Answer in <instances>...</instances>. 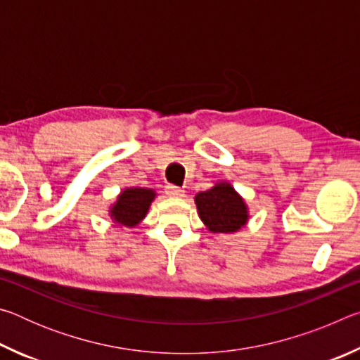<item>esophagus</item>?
Here are the masks:
<instances>
[{
    "label": "esophagus",
    "mask_w": 360,
    "mask_h": 360,
    "mask_svg": "<svg viewBox=\"0 0 360 360\" xmlns=\"http://www.w3.org/2000/svg\"><path fill=\"white\" fill-rule=\"evenodd\" d=\"M165 193L168 195V197H172V198L184 197V191H182L181 187H176V186H172V184L165 187Z\"/></svg>",
    "instance_id": "obj_1"
}]
</instances>
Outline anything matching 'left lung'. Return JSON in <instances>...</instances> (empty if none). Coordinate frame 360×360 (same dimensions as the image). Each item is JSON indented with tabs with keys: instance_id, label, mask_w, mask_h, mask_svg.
I'll list each match as a JSON object with an SVG mask.
<instances>
[{
	"instance_id": "8db88e82",
	"label": "left lung",
	"mask_w": 360,
	"mask_h": 360,
	"mask_svg": "<svg viewBox=\"0 0 360 360\" xmlns=\"http://www.w3.org/2000/svg\"><path fill=\"white\" fill-rule=\"evenodd\" d=\"M193 200L200 219L211 233L231 235L248 225V203L227 181H219L208 191L198 192Z\"/></svg>"
}]
</instances>
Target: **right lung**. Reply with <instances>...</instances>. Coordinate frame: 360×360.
<instances>
[{"label":"right lung","instance_id":"add662e5","mask_svg":"<svg viewBox=\"0 0 360 360\" xmlns=\"http://www.w3.org/2000/svg\"><path fill=\"white\" fill-rule=\"evenodd\" d=\"M157 198V192L149 187H125L109 206L108 214L111 221L119 227L135 229L144 221L149 208Z\"/></svg>","mask_w":360,"mask_h":360}]
</instances>
